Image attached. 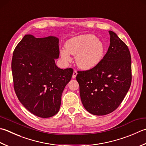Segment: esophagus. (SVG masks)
<instances>
[{
	"label": "esophagus",
	"mask_w": 146,
	"mask_h": 146,
	"mask_svg": "<svg viewBox=\"0 0 146 146\" xmlns=\"http://www.w3.org/2000/svg\"><path fill=\"white\" fill-rule=\"evenodd\" d=\"M76 75H77V71H76V70H75L73 71V76H72V77L73 78H76Z\"/></svg>",
	"instance_id": "34e87169"
}]
</instances>
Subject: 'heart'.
I'll return each mask as SVG.
<instances>
[{
  "instance_id": "b5f03b06",
  "label": "heart",
  "mask_w": 146,
  "mask_h": 146,
  "mask_svg": "<svg viewBox=\"0 0 146 146\" xmlns=\"http://www.w3.org/2000/svg\"><path fill=\"white\" fill-rule=\"evenodd\" d=\"M65 49L60 50L61 58L66 62L71 61V55L76 56L78 66L84 70L96 67L103 59L106 46L101 40L92 34H84L74 36L67 40Z\"/></svg>"
}]
</instances>
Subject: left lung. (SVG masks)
Segmentation results:
<instances>
[{
  "instance_id": "8db88e82",
  "label": "left lung",
  "mask_w": 146,
  "mask_h": 146,
  "mask_svg": "<svg viewBox=\"0 0 146 146\" xmlns=\"http://www.w3.org/2000/svg\"><path fill=\"white\" fill-rule=\"evenodd\" d=\"M110 45L96 67L79 71L76 80L83 105L94 115L111 113L121 103L132 82L131 56L128 46L112 31Z\"/></svg>"
}]
</instances>
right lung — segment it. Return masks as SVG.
<instances>
[{
  "label": "right lung",
  "mask_w": 146,
  "mask_h": 146,
  "mask_svg": "<svg viewBox=\"0 0 146 146\" xmlns=\"http://www.w3.org/2000/svg\"><path fill=\"white\" fill-rule=\"evenodd\" d=\"M59 39L26 35L13 52L11 63L14 88L21 103L33 115L49 118L58 113L64 88L72 68L60 69Z\"/></svg>",
  "instance_id": "obj_1"
}]
</instances>
